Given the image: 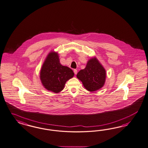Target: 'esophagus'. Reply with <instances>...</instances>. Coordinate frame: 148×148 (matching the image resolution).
I'll return each mask as SVG.
<instances>
[{
    "label": "esophagus",
    "mask_w": 148,
    "mask_h": 148,
    "mask_svg": "<svg viewBox=\"0 0 148 148\" xmlns=\"http://www.w3.org/2000/svg\"><path fill=\"white\" fill-rule=\"evenodd\" d=\"M74 74L76 75L77 74V69H74Z\"/></svg>",
    "instance_id": "obj_1"
}]
</instances>
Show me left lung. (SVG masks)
<instances>
[{
    "label": "left lung",
    "instance_id": "8db88e82",
    "mask_svg": "<svg viewBox=\"0 0 148 148\" xmlns=\"http://www.w3.org/2000/svg\"><path fill=\"white\" fill-rule=\"evenodd\" d=\"M84 87L90 92L100 90L103 87L106 78V72L103 66L96 57L90 58L85 68L80 71L76 75Z\"/></svg>",
    "mask_w": 148,
    "mask_h": 148
}]
</instances>
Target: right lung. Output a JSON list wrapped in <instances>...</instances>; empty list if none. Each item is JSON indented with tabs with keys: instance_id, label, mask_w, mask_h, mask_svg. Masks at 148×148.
<instances>
[{
	"instance_id": "right-lung-1",
	"label": "right lung",
	"mask_w": 148,
	"mask_h": 148,
	"mask_svg": "<svg viewBox=\"0 0 148 148\" xmlns=\"http://www.w3.org/2000/svg\"><path fill=\"white\" fill-rule=\"evenodd\" d=\"M59 58L58 52L51 51L45 59L40 74L43 86L55 93L62 91L66 82L74 75L70 68L61 64Z\"/></svg>"
}]
</instances>
